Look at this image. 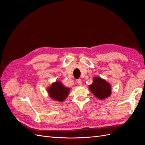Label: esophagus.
Masks as SVG:
<instances>
[{
	"instance_id": "esophagus-1",
	"label": "esophagus",
	"mask_w": 145,
	"mask_h": 145,
	"mask_svg": "<svg viewBox=\"0 0 145 145\" xmlns=\"http://www.w3.org/2000/svg\"><path fill=\"white\" fill-rule=\"evenodd\" d=\"M77 83H78V85H82V80L81 79H78L77 80Z\"/></svg>"
}]
</instances>
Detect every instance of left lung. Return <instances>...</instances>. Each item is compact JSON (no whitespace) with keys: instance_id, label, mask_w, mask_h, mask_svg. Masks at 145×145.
<instances>
[{"instance_id":"obj_1","label":"left lung","mask_w":145,"mask_h":145,"mask_svg":"<svg viewBox=\"0 0 145 145\" xmlns=\"http://www.w3.org/2000/svg\"><path fill=\"white\" fill-rule=\"evenodd\" d=\"M89 89L95 97L104 100L111 95V85L100 77H94L93 82L89 85Z\"/></svg>"}]
</instances>
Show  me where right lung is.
<instances>
[{
	"label": "right lung",
	"mask_w": 145,
	"mask_h": 145,
	"mask_svg": "<svg viewBox=\"0 0 145 145\" xmlns=\"http://www.w3.org/2000/svg\"><path fill=\"white\" fill-rule=\"evenodd\" d=\"M47 91L50 98L57 102H62L68 97L70 88L65 87L62 82L57 80L47 88Z\"/></svg>",
	"instance_id": "right-lung-1"
}]
</instances>
